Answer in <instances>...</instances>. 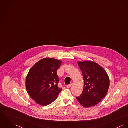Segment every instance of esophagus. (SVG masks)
Segmentation results:
<instances>
[{
	"label": "esophagus",
	"mask_w": 128,
	"mask_h": 128,
	"mask_svg": "<svg viewBox=\"0 0 128 128\" xmlns=\"http://www.w3.org/2000/svg\"><path fill=\"white\" fill-rule=\"evenodd\" d=\"M71 86H72V84H68V85H66V87H67V88H69L71 87Z\"/></svg>",
	"instance_id": "esophagus-1"
}]
</instances>
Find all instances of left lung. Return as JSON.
<instances>
[{"label":"left lung","instance_id":"8db88e82","mask_svg":"<svg viewBox=\"0 0 128 128\" xmlns=\"http://www.w3.org/2000/svg\"><path fill=\"white\" fill-rule=\"evenodd\" d=\"M78 65L82 72L84 88L82 94L76 99L85 108L95 106L108 93L109 77L105 70L95 62H80Z\"/></svg>","mask_w":128,"mask_h":128}]
</instances>
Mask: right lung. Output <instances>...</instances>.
Wrapping results in <instances>:
<instances>
[{"label": "right lung", "instance_id": "add662e5", "mask_svg": "<svg viewBox=\"0 0 128 128\" xmlns=\"http://www.w3.org/2000/svg\"><path fill=\"white\" fill-rule=\"evenodd\" d=\"M61 61L45 58L38 61L29 70L26 78V88L29 96L36 103L46 106L57 99L62 90L58 86L57 71Z\"/></svg>", "mask_w": 128, "mask_h": 128}]
</instances>
